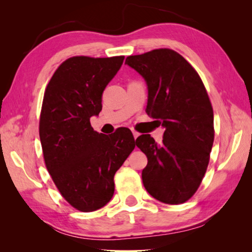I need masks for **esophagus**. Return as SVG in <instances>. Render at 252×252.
Returning a JSON list of instances; mask_svg holds the SVG:
<instances>
[{
  "label": "esophagus",
  "instance_id": "34e87169",
  "mask_svg": "<svg viewBox=\"0 0 252 252\" xmlns=\"http://www.w3.org/2000/svg\"><path fill=\"white\" fill-rule=\"evenodd\" d=\"M132 133H133V136H134V139H136L138 138V136L140 135V133L138 131H135V130H132Z\"/></svg>",
  "mask_w": 252,
  "mask_h": 252
}]
</instances>
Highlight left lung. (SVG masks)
I'll use <instances>...</instances> for the list:
<instances>
[{"mask_svg":"<svg viewBox=\"0 0 252 252\" xmlns=\"http://www.w3.org/2000/svg\"><path fill=\"white\" fill-rule=\"evenodd\" d=\"M126 63L148 84L149 116L164 127L158 144L150 134L135 140L148 158L142 181L153 198L180 204L197 192L215 140L213 110L198 72L171 49L130 55Z\"/></svg>","mask_w":252,"mask_h":252,"instance_id":"obj_1","label":"left lung"}]
</instances>
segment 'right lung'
<instances>
[{"mask_svg": "<svg viewBox=\"0 0 252 252\" xmlns=\"http://www.w3.org/2000/svg\"><path fill=\"white\" fill-rule=\"evenodd\" d=\"M125 57L66 59L46 85L39 133L45 167L63 198L76 210L95 211L114 193V174L133 151L127 127L105 135L93 130L102 93Z\"/></svg>", "mask_w": 252, "mask_h": 252, "instance_id": "right-lung-1", "label": "right lung"}]
</instances>
